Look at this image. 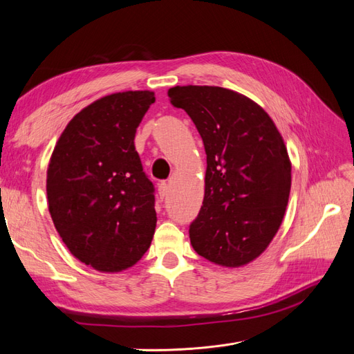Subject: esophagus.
Masks as SVG:
<instances>
[{
	"instance_id": "esophagus-1",
	"label": "esophagus",
	"mask_w": 354,
	"mask_h": 354,
	"mask_svg": "<svg viewBox=\"0 0 354 354\" xmlns=\"http://www.w3.org/2000/svg\"><path fill=\"white\" fill-rule=\"evenodd\" d=\"M168 189H169L168 181H162V183L158 186V194H159L160 199H164L168 195Z\"/></svg>"
}]
</instances>
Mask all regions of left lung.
Segmentation results:
<instances>
[{
    "instance_id": "left-lung-1",
    "label": "left lung",
    "mask_w": 354,
    "mask_h": 354,
    "mask_svg": "<svg viewBox=\"0 0 354 354\" xmlns=\"http://www.w3.org/2000/svg\"><path fill=\"white\" fill-rule=\"evenodd\" d=\"M168 97L192 118L207 153L192 246L223 267L254 261L279 230L291 192V160L279 130L260 104L229 88L177 85Z\"/></svg>"
}]
</instances>
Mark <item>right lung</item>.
I'll list each match as a JSON object with an SVG mask.
<instances>
[{"instance_id": "add662e5", "label": "right lung", "mask_w": 354, "mask_h": 354, "mask_svg": "<svg viewBox=\"0 0 354 354\" xmlns=\"http://www.w3.org/2000/svg\"><path fill=\"white\" fill-rule=\"evenodd\" d=\"M153 91L93 102L63 130L47 169L48 211L81 263L103 273L134 266L151 246L156 211L134 137Z\"/></svg>"}]
</instances>
